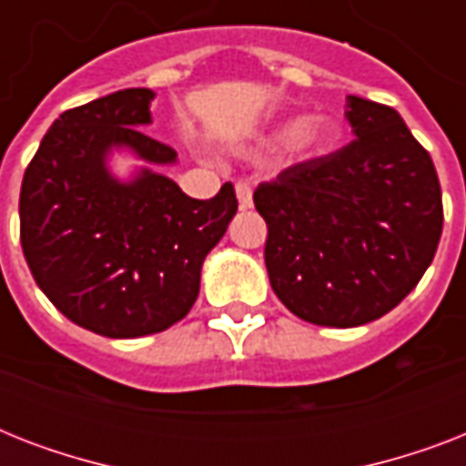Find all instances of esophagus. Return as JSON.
Returning a JSON list of instances; mask_svg holds the SVG:
<instances>
[{"instance_id": "34e87169", "label": "esophagus", "mask_w": 466, "mask_h": 466, "mask_svg": "<svg viewBox=\"0 0 466 466\" xmlns=\"http://www.w3.org/2000/svg\"><path fill=\"white\" fill-rule=\"evenodd\" d=\"M234 190H237V198H239L241 210L251 208V203H254V190H251V186H248L247 181H239L234 186Z\"/></svg>"}]
</instances>
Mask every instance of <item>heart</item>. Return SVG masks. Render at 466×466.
Masks as SVG:
<instances>
[{
    "mask_svg": "<svg viewBox=\"0 0 466 466\" xmlns=\"http://www.w3.org/2000/svg\"><path fill=\"white\" fill-rule=\"evenodd\" d=\"M283 135L288 137V147L299 157H309L324 152L336 140V126L329 118H305L290 123Z\"/></svg>",
    "mask_w": 466,
    "mask_h": 466,
    "instance_id": "heart-1",
    "label": "heart"
}]
</instances>
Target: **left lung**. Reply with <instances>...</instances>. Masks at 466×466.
<instances>
[{"label":"left lung","mask_w":466,"mask_h":466,"mask_svg":"<svg viewBox=\"0 0 466 466\" xmlns=\"http://www.w3.org/2000/svg\"><path fill=\"white\" fill-rule=\"evenodd\" d=\"M355 140L258 183L266 268L278 299L311 324H368L419 285L442 234L433 159L394 108L348 96Z\"/></svg>","instance_id":"8db88e82"}]
</instances>
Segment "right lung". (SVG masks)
Listing matches in <instances>:
<instances>
[{
  "label": "right lung",
  "instance_id": "add662e5",
  "mask_svg": "<svg viewBox=\"0 0 466 466\" xmlns=\"http://www.w3.org/2000/svg\"><path fill=\"white\" fill-rule=\"evenodd\" d=\"M149 89H123L69 108L40 142L21 183V247L38 288L75 324L108 339L174 326L200 290V268L237 212L225 183L210 200L142 171L118 183L104 167L113 145L171 164L176 152L142 133Z\"/></svg>",
  "mask_w": 466,
  "mask_h": 466
}]
</instances>
